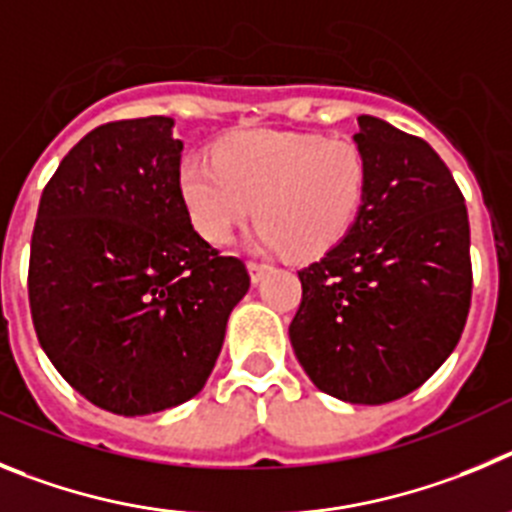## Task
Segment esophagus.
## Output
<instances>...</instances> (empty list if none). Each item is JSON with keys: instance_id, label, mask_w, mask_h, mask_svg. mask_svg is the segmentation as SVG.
<instances>
[{"instance_id": "34e87169", "label": "esophagus", "mask_w": 512, "mask_h": 512, "mask_svg": "<svg viewBox=\"0 0 512 512\" xmlns=\"http://www.w3.org/2000/svg\"><path fill=\"white\" fill-rule=\"evenodd\" d=\"M247 270H250L252 283H260V280L270 273V265H265V262H247Z\"/></svg>"}]
</instances>
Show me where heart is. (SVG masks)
Returning <instances> with one entry per match:
<instances>
[{
  "label": "heart",
  "instance_id": "obj_1",
  "mask_svg": "<svg viewBox=\"0 0 512 512\" xmlns=\"http://www.w3.org/2000/svg\"><path fill=\"white\" fill-rule=\"evenodd\" d=\"M367 188L365 150L349 137L316 132H234L214 158L188 155L178 168V193L201 237L224 245L257 204V245L303 260L342 245Z\"/></svg>",
  "mask_w": 512,
  "mask_h": 512
}]
</instances>
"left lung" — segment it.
<instances>
[{
	"instance_id": "1",
	"label": "left lung",
	"mask_w": 512,
	"mask_h": 512,
	"mask_svg": "<svg viewBox=\"0 0 512 512\" xmlns=\"http://www.w3.org/2000/svg\"><path fill=\"white\" fill-rule=\"evenodd\" d=\"M357 124L365 206L342 245L298 270L288 334L316 388L382 405L421 388L457 347L472 301L469 219L426 140L367 114Z\"/></svg>"
}]
</instances>
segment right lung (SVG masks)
Returning a JSON list of instances; mask_svg holds the SVG:
<instances>
[{
    "instance_id": "add662e5",
    "label": "right lung",
    "mask_w": 512,
    "mask_h": 512,
    "mask_svg": "<svg viewBox=\"0 0 512 512\" xmlns=\"http://www.w3.org/2000/svg\"><path fill=\"white\" fill-rule=\"evenodd\" d=\"M181 150L170 117L101 124L61 160L32 229L40 347L73 390L117 416L201 393L250 290L245 262L219 255L188 219Z\"/></svg>"
}]
</instances>
